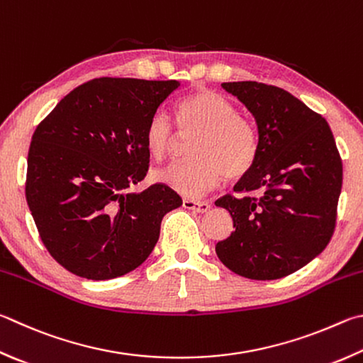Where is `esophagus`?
<instances>
[{
    "mask_svg": "<svg viewBox=\"0 0 363 363\" xmlns=\"http://www.w3.org/2000/svg\"><path fill=\"white\" fill-rule=\"evenodd\" d=\"M182 206L190 211H195V213H208L211 209V204L208 201H194V200H184Z\"/></svg>",
    "mask_w": 363,
    "mask_h": 363,
    "instance_id": "obj_1",
    "label": "esophagus"
}]
</instances>
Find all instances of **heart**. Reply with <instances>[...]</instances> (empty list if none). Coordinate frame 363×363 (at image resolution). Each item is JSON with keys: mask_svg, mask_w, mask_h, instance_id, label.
Here are the masks:
<instances>
[{"mask_svg": "<svg viewBox=\"0 0 363 363\" xmlns=\"http://www.w3.org/2000/svg\"><path fill=\"white\" fill-rule=\"evenodd\" d=\"M177 125L184 136L196 135L190 144L194 157L157 169L154 177L181 195L196 199L216 187L223 176L240 179L254 167L259 152L257 130L235 104L213 90H199L177 104ZM147 150L163 159L173 150L177 131L164 111L150 116L144 130Z\"/></svg>", "mask_w": 363, "mask_h": 363, "instance_id": "obj_1", "label": "heart"}]
</instances>
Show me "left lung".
I'll list each match as a JSON object with an SVG mask.
<instances>
[{
  "mask_svg": "<svg viewBox=\"0 0 363 363\" xmlns=\"http://www.w3.org/2000/svg\"><path fill=\"white\" fill-rule=\"evenodd\" d=\"M254 116L259 152L236 182L235 196L216 201L235 232L216 245L220 262L242 278L272 281L319 255L337 225L342 163L320 114L284 89L254 81L223 82Z\"/></svg>",
  "mask_w": 363,
  "mask_h": 363,
  "instance_id": "obj_1",
  "label": "left lung"
}]
</instances>
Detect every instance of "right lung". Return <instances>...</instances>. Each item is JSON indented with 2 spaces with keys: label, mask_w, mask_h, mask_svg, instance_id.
Wrapping results in <instances>:
<instances>
[{
  "label": "right lung",
  "mask_w": 363,
  "mask_h": 363,
  "mask_svg": "<svg viewBox=\"0 0 363 363\" xmlns=\"http://www.w3.org/2000/svg\"><path fill=\"white\" fill-rule=\"evenodd\" d=\"M177 81L100 77L79 85L31 138L25 196L49 254L72 274L113 279L147 259L181 196L147 174L144 130Z\"/></svg>",
  "instance_id": "add662e5"
}]
</instances>
